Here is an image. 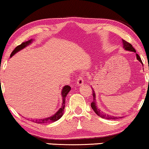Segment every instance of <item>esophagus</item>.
Here are the masks:
<instances>
[{
    "instance_id": "34e87169",
    "label": "esophagus",
    "mask_w": 149,
    "mask_h": 149,
    "mask_svg": "<svg viewBox=\"0 0 149 149\" xmlns=\"http://www.w3.org/2000/svg\"><path fill=\"white\" fill-rule=\"evenodd\" d=\"M76 83H77V85H78V86H80V85H83V83H84V80H83V77L82 76L78 77Z\"/></svg>"
}]
</instances>
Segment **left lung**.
Segmentation results:
<instances>
[{
	"instance_id": "8db88e82",
	"label": "left lung",
	"mask_w": 149,
	"mask_h": 149,
	"mask_svg": "<svg viewBox=\"0 0 149 149\" xmlns=\"http://www.w3.org/2000/svg\"><path fill=\"white\" fill-rule=\"evenodd\" d=\"M122 42H123V48L125 49V50L130 51V52H134L135 54H136V59H137V60L139 61L140 63H141V64L143 65L142 61H141V58H140L139 56L138 55V54H136V50H135V49L132 47V45L131 44H130L129 42H126L125 40H122ZM92 89H93V88H92ZM92 92H93V94H92V95H93V102H92L91 103V107L97 116H99L100 117L102 118L109 119V120H116L118 118H123V116H122V117H120H120H117V116H111V115H109V114L105 113H104L103 111H101L97 105L96 95H95V91H94V90H92Z\"/></svg>"
}]
</instances>
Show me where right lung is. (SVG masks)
<instances>
[{"mask_svg":"<svg viewBox=\"0 0 149 149\" xmlns=\"http://www.w3.org/2000/svg\"><path fill=\"white\" fill-rule=\"evenodd\" d=\"M33 41V39H31V40H28V41L22 42L21 45H18L17 47H15V49L13 51V52L10 54V57H13V55H15L17 52H19L20 50L25 48L26 47H27L28 45H31ZM70 90H71V87L69 85H65L64 88L61 90V97H62V104H61V108H59V110L54 114H53L52 116H49L47 118H36V119H31V121L36 123H40V124H46V123H50L55 122V121L58 120L59 119H60L61 116L64 114V107H65V102H66V97L67 96L68 93H69Z\"/></svg>","mask_w":149,"mask_h":149,"instance_id":"1","label":"right lung"}]
</instances>
